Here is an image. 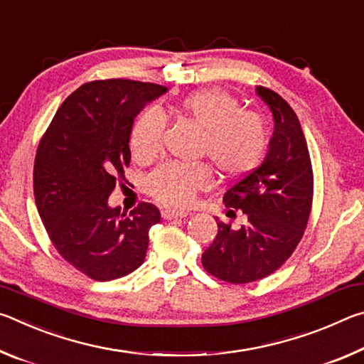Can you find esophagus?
I'll return each mask as SVG.
<instances>
[{"mask_svg":"<svg viewBox=\"0 0 364 364\" xmlns=\"http://www.w3.org/2000/svg\"><path fill=\"white\" fill-rule=\"evenodd\" d=\"M186 212H178V210H170V208H165L162 210V218L164 220H175V218H186Z\"/></svg>","mask_w":364,"mask_h":364,"instance_id":"34e87169","label":"esophagus"}]
</instances>
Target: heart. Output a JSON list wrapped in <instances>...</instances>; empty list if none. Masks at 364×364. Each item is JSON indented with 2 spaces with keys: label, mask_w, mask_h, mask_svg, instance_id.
<instances>
[{
  "label": "heart",
  "mask_w": 364,
  "mask_h": 364,
  "mask_svg": "<svg viewBox=\"0 0 364 364\" xmlns=\"http://www.w3.org/2000/svg\"><path fill=\"white\" fill-rule=\"evenodd\" d=\"M175 114L200 132L197 156L207 159L221 180H236L250 173L268 146L267 123L260 115L241 110L236 97L221 90L191 93L173 107ZM165 120L156 109L138 115L130 132L134 160L152 162L162 151ZM212 173L205 165L159 167L147 180V191L160 204L188 205L199 191L210 186Z\"/></svg>",
  "instance_id": "1"
}]
</instances>
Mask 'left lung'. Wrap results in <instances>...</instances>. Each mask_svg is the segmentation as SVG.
<instances>
[{"label":"left lung","mask_w":364,"mask_h":364,"mask_svg":"<svg viewBox=\"0 0 364 364\" xmlns=\"http://www.w3.org/2000/svg\"><path fill=\"white\" fill-rule=\"evenodd\" d=\"M255 93L273 114V134L263 162L226 191L228 217L245 213L234 230L217 221L218 232L202 264L221 281L254 282L274 273L297 247L313 200V171L306 141L292 107L263 86Z\"/></svg>","instance_id":"1"}]
</instances>
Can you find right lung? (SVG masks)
<instances>
[{
  "instance_id": "add662e5",
  "label": "right lung",
  "mask_w": 364,
  "mask_h": 364,
  "mask_svg": "<svg viewBox=\"0 0 364 364\" xmlns=\"http://www.w3.org/2000/svg\"><path fill=\"white\" fill-rule=\"evenodd\" d=\"M167 91L120 78L85 83L63 102L36 151L40 218L64 260L91 279L122 278L144 262L159 208L143 202L127 217L109 196L127 181L134 119Z\"/></svg>"
}]
</instances>
